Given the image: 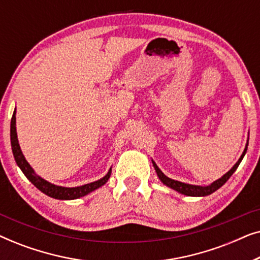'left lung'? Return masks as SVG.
<instances>
[{
	"label": "left lung",
	"mask_w": 260,
	"mask_h": 260,
	"mask_svg": "<svg viewBox=\"0 0 260 260\" xmlns=\"http://www.w3.org/2000/svg\"><path fill=\"white\" fill-rule=\"evenodd\" d=\"M247 145H248V142L246 143V147H245V150L243 152V155L240 156V158L238 159V162L234 165L232 168H231L229 172H227L225 175L220 177L219 180L214 181V182L209 184V186H194V184H188V183H183V182H180V181H175L173 179H169L168 176H166L165 174L161 172V169L158 168L157 166H156V163L152 161V166H154V168L156 170V173H157V176L158 179L162 181L163 184H166V186H168L169 188H172V189L179 191V193L183 194V195H188V197H207V195L214 193L215 190H218L220 187L223 186V184L226 183V181L230 179L231 176H232V174L236 172L238 166L240 165L241 159L244 158L245 154H246V150H247Z\"/></svg>",
	"instance_id": "8db88e82"
}]
</instances>
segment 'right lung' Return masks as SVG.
I'll use <instances>...</instances> for the list:
<instances>
[{"instance_id": "obj_1", "label": "right lung", "mask_w": 260, "mask_h": 260, "mask_svg": "<svg viewBox=\"0 0 260 260\" xmlns=\"http://www.w3.org/2000/svg\"><path fill=\"white\" fill-rule=\"evenodd\" d=\"M15 115H16V111H14L12 122H10V142H12V150H13L14 158H15L16 165L20 167V169L22 170V173L26 175L27 179L29 180L39 190H41L42 193L48 195V197L58 199V200H74V199L85 197V195H87L88 193H91V191L95 190L97 188L102 187L103 184L108 182V180L110 179V175H111V169H110L108 174H106V175L101 180L84 184V186L72 187V188L55 186V184L48 182V181H46L42 179V177L37 175L33 168L29 166V163H28L26 161V158H24L22 151H21L19 141H17Z\"/></svg>"}]
</instances>
